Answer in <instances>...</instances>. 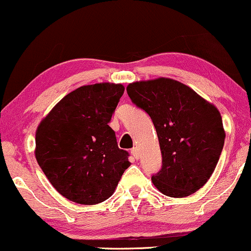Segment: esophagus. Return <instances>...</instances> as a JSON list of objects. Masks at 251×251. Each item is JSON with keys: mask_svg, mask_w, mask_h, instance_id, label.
<instances>
[{"mask_svg": "<svg viewBox=\"0 0 251 251\" xmlns=\"http://www.w3.org/2000/svg\"><path fill=\"white\" fill-rule=\"evenodd\" d=\"M130 152H131V155L134 156V158H138V149L137 148H132L131 150H130Z\"/></svg>", "mask_w": 251, "mask_h": 251, "instance_id": "obj_1", "label": "esophagus"}]
</instances>
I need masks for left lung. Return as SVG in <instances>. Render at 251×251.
Masks as SVG:
<instances>
[{
    "mask_svg": "<svg viewBox=\"0 0 251 251\" xmlns=\"http://www.w3.org/2000/svg\"><path fill=\"white\" fill-rule=\"evenodd\" d=\"M131 101L154 123L162 152V169L152 183L163 195L187 197L213 175L225 144L222 117L213 103L173 78L129 83Z\"/></svg>",
    "mask_w": 251,
    "mask_h": 251,
    "instance_id": "8db88e82",
    "label": "left lung"
}]
</instances>
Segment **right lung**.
Returning a JSON list of instances; mask_svg holds the SVG:
<instances>
[{
	"mask_svg": "<svg viewBox=\"0 0 251 251\" xmlns=\"http://www.w3.org/2000/svg\"><path fill=\"white\" fill-rule=\"evenodd\" d=\"M125 87L88 84L69 93L41 121L35 157L62 196L78 204L101 203L114 194L130 166L109 126Z\"/></svg>",
	"mask_w": 251,
	"mask_h": 251,
	"instance_id": "right-lung-1",
	"label": "right lung"
}]
</instances>
